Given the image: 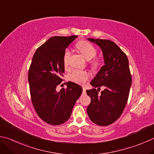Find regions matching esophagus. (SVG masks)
Segmentation results:
<instances>
[{
    "instance_id": "esophagus-1",
    "label": "esophagus",
    "mask_w": 154,
    "mask_h": 154,
    "mask_svg": "<svg viewBox=\"0 0 154 154\" xmlns=\"http://www.w3.org/2000/svg\"><path fill=\"white\" fill-rule=\"evenodd\" d=\"M83 94H86V89L85 87H83Z\"/></svg>"
}]
</instances>
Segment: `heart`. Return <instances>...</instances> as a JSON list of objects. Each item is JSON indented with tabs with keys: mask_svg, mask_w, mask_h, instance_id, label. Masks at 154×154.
Wrapping results in <instances>:
<instances>
[{
	"mask_svg": "<svg viewBox=\"0 0 154 154\" xmlns=\"http://www.w3.org/2000/svg\"><path fill=\"white\" fill-rule=\"evenodd\" d=\"M77 49L82 54L84 58L87 61H90L92 59L94 58L96 54H97V51L95 48L93 47V45L87 41H80L77 44ZM71 55V52L69 49H67L64 53L63 55V64L66 67L68 65V61L69 57ZM94 65H97V63H93ZM90 75L89 73L86 71H81V70H73L69 74V79L71 81H73L79 84H84L86 81L88 80Z\"/></svg>",
	"mask_w": 154,
	"mask_h": 154,
	"instance_id": "obj_1",
	"label": "heart"
}]
</instances>
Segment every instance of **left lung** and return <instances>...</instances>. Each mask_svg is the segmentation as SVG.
<instances>
[{"mask_svg": "<svg viewBox=\"0 0 154 154\" xmlns=\"http://www.w3.org/2000/svg\"><path fill=\"white\" fill-rule=\"evenodd\" d=\"M87 40L100 47L105 63L90 83L94 87L104 86L105 89L101 94L95 88L86 91L91 97L87 114L95 124L109 125L121 116L127 103L131 85L129 61L113 41L91 38Z\"/></svg>", "mask_w": 154, "mask_h": 154, "instance_id": "obj_1", "label": "left lung"}]
</instances>
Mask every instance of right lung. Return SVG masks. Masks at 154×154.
Listing matches in <instances>:
<instances>
[{
  "mask_svg": "<svg viewBox=\"0 0 154 154\" xmlns=\"http://www.w3.org/2000/svg\"><path fill=\"white\" fill-rule=\"evenodd\" d=\"M76 38L51 37L35 51L30 66L28 80L33 107L41 119L51 125L67 121L83 91L79 85L70 81L66 83L67 89L56 91L65 72V49Z\"/></svg>",
  "mask_w": 154,
  "mask_h": 154,
  "instance_id": "add662e5",
  "label": "right lung"
}]
</instances>
